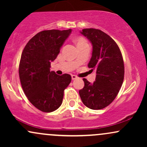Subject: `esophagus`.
I'll return each mask as SVG.
<instances>
[{"instance_id": "1", "label": "esophagus", "mask_w": 147, "mask_h": 147, "mask_svg": "<svg viewBox=\"0 0 147 147\" xmlns=\"http://www.w3.org/2000/svg\"><path fill=\"white\" fill-rule=\"evenodd\" d=\"M77 79V77L75 75H72V80H75V79Z\"/></svg>"}]
</instances>
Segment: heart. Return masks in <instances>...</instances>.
<instances>
[{
    "label": "heart",
    "instance_id": "1",
    "mask_svg": "<svg viewBox=\"0 0 147 147\" xmlns=\"http://www.w3.org/2000/svg\"><path fill=\"white\" fill-rule=\"evenodd\" d=\"M76 42H77V46H80V45L88 44V42L84 38H82V37H79V38H77V39L76 40Z\"/></svg>",
    "mask_w": 147,
    "mask_h": 147
}]
</instances>
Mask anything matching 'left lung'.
Segmentation results:
<instances>
[{"label": "left lung", "mask_w": 147, "mask_h": 147, "mask_svg": "<svg viewBox=\"0 0 147 147\" xmlns=\"http://www.w3.org/2000/svg\"><path fill=\"white\" fill-rule=\"evenodd\" d=\"M80 33L92 43L88 66L95 70L96 78L92 84L83 79L84 86L79 96L88 108L99 110L109 106L120 90L124 76L122 55L115 41L102 30L87 28Z\"/></svg>", "instance_id": "1"}]
</instances>
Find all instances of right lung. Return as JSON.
<instances>
[{
  "label": "right lung",
  "mask_w": 147,
  "mask_h": 147,
  "mask_svg": "<svg viewBox=\"0 0 147 147\" xmlns=\"http://www.w3.org/2000/svg\"><path fill=\"white\" fill-rule=\"evenodd\" d=\"M71 32V29L40 32L22 52L18 70L22 88L31 104L43 112L50 113L60 107L63 91L71 82L70 75H58L50 68Z\"/></svg>",
  "instance_id": "right-lung-1"
}]
</instances>
